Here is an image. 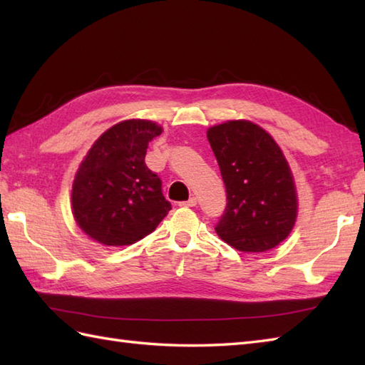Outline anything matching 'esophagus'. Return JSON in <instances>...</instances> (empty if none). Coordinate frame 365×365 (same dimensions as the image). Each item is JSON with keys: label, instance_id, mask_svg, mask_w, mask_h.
Listing matches in <instances>:
<instances>
[{"label": "esophagus", "instance_id": "34e87169", "mask_svg": "<svg viewBox=\"0 0 365 365\" xmlns=\"http://www.w3.org/2000/svg\"><path fill=\"white\" fill-rule=\"evenodd\" d=\"M196 204H197V199H196L195 196H192V197H190L188 200H185V202H180L178 205H180V207H195Z\"/></svg>", "mask_w": 365, "mask_h": 365}]
</instances>
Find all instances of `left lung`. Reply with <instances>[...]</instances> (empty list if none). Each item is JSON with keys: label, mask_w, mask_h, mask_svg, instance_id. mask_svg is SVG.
Listing matches in <instances>:
<instances>
[{"label": "left lung", "mask_w": 365, "mask_h": 365, "mask_svg": "<svg viewBox=\"0 0 365 365\" xmlns=\"http://www.w3.org/2000/svg\"><path fill=\"white\" fill-rule=\"evenodd\" d=\"M226 185L227 205L216 234L242 252H265L289 237L298 213L292 170L281 147L250 120L208 128Z\"/></svg>", "instance_id": "1"}]
</instances>
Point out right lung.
Here are the masks:
<instances>
[{
  "instance_id": "obj_1",
  "label": "right lung",
  "mask_w": 365,
  "mask_h": 365,
  "mask_svg": "<svg viewBox=\"0 0 365 365\" xmlns=\"http://www.w3.org/2000/svg\"><path fill=\"white\" fill-rule=\"evenodd\" d=\"M161 131L150 120L119 122L81 161L72 187V213L92 240L106 246L133 245L170 210L160 177L144 161L147 145Z\"/></svg>"
}]
</instances>
